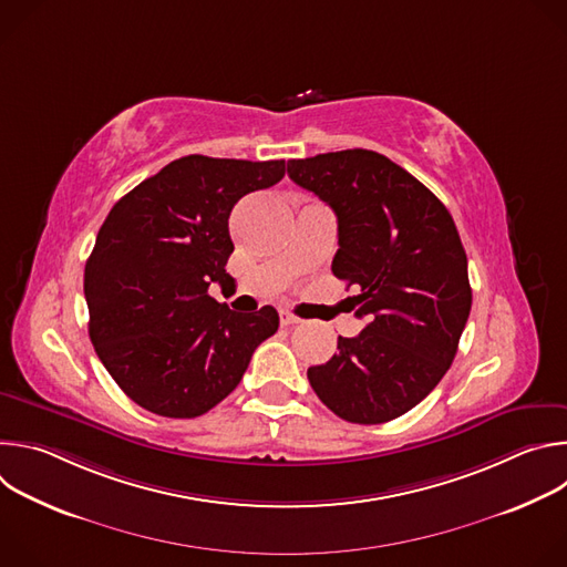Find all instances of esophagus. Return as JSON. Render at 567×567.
Here are the masks:
<instances>
[{"label":"esophagus","instance_id":"1","mask_svg":"<svg viewBox=\"0 0 567 567\" xmlns=\"http://www.w3.org/2000/svg\"><path fill=\"white\" fill-rule=\"evenodd\" d=\"M296 322H300V318H298L296 313H291V311H287V309L280 311V326L289 328V326H296Z\"/></svg>","mask_w":567,"mask_h":567}]
</instances>
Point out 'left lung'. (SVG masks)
I'll use <instances>...</instances> for the list:
<instances>
[{"mask_svg": "<svg viewBox=\"0 0 567 567\" xmlns=\"http://www.w3.org/2000/svg\"><path fill=\"white\" fill-rule=\"evenodd\" d=\"M291 182L339 221L332 271L357 287L359 337L307 370L326 406L352 424H383L415 409L451 368L471 311L466 254L446 206L372 150L291 158Z\"/></svg>", "mask_w": 567, "mask_h": 567, "instance_id": "1", "label": "left lung"}]
</instances>
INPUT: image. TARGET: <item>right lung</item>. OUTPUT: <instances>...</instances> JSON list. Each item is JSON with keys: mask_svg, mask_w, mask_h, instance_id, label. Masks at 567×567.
<instances>
[{"mask_svg": "<svg viewBox=\"0 0 567 567\" xmlns=\"http://www.w3.org/2000/svg\"><path fill=\"white\" fill-rule=\"evenodd\" d=\"M285 177V161L182 156L121 197L85 265L90 339L141 409L175 420L208 413L278 332V311L237 313L208 296L226 285L228 215Z\"/></svg>", "mask_w": 567, "mask_h": 567, "instance_id": "obj_1", "label": "right lung"}]
</instances>
